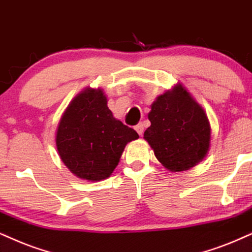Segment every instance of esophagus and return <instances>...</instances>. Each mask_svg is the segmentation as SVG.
I'll return each mask as SVG.
<instances>
[{"label":"esophagus","mask_w":252,"mask_h":252,"mask_svg":"<svg viewBox=\"0 0 252 252\" xmlns=\"http://www.w3.org/2000/svg\"><path fill=\"white\" fill-rule=\"evenodd\" d=\"M135 130L137 132H138L139 136L143 135V131H144V126H143V123H138L137 126H135Z\"/></svg>","instance_id":"esophagus-1"}]
</instances>
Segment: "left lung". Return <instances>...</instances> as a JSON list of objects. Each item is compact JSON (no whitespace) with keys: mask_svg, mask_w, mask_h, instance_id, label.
Segmentation results:
<instances>
[{"mask_svg":"<svg viewBox=\"0 0 252 252\" xmlns=\"http://www.w3.org/2000/svg\"><path fill=\"white\" fill-rule=\"evenodd\" d=\"M144 139L156 158L172 172L187 171L206 157L211 124L203 108L181 84L159 95L149 113Z\"/></svg>","mask_w":252,"mask_h":252,"instance_id":"left-lung-1","label":"left lung"}]
</instances>
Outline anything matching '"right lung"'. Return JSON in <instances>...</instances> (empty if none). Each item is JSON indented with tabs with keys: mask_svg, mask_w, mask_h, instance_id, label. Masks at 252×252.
I'll list each match as a JSON object with an SVG mask.
<instances>
[{
	"mask_svg": "<svg viewBox=\"0 0 252 252\" xmlns=\"http://www.w3.org/2000/svg\"><path fill=\"white\" fill-rule=\"evenodd\" d=\"M107 102L102 89H84L63 111L57 129L56 145L63 163L88 181L109 177L126 145L139 137L113 116Z\"/></svg>",
	"mask_w": 252,
	"mask_h": 252,
	"instance_id": "add662e5",
	"label": "right lung"
}]
</instances>
